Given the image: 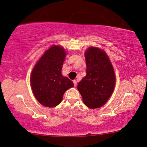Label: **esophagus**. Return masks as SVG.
I'll return each mask as SVG.
<instances>
[{
  "label": "esophagus",
  "instance_id": "esophagus-1",
  "mask_svg": "<svg viewBox=\"0 0 147 147\" xmlns=\"http://www.w3.org/2000/svg\"><path fill=\"white\" fill-rule=\"evenodd\" d=\"M73 83H74V86H75V87H76V86H77V81H76V80H73Z\"/></svg>",
  "mask_w": 147,
  "mask_h": 147
}]
</instances>
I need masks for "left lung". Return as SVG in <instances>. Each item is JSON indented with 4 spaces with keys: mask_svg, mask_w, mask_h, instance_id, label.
Listing matches in <instances>:
<instances>
[{
    "mask_svg": "<svg viewBox=\"0 0 147 147\" xmlns=\"http://www.w3.org/2000/svg\"><path fill=\"white\" fill-rule=\"evenodd\" d=\"M86 75L78 83L83 101L90 109L105 104L113 94L115 74L108 56L101 49L90 47L85 53Z\"/></svg>",
    "mask_w": 147,
    "mask_h": 147,
    "instance_id": "1",
    "label": "left lung"
}]
</instances>
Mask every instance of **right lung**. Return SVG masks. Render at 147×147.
Listing matches in <instances>:
<instances>
[{
    "mask_svg": "<svg viewBox=\"0 0 147 147\" xmlns=\"http://www.w3.org/2000/svg\"><path fill=\"white\" fill-rule=\"evenodd\" d=\"M65 55L63 48L53 46L44 53L32 70V92L44 106L56 107L61 103L65 91L74 86L73 82L61 73Z\"/></svg>",
    "mask_w": 147,
    "mask_h": 147,
    "instance_id": "obj_1",
    "label": "right lung"
}]
</instances>
